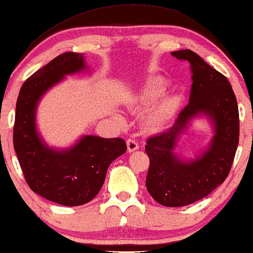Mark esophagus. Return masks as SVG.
Listing matches in <instances>:
<instances>
[{
  "label": "esophagus",
  "mask_w": 253,
  "mask_h": 253,
  "mask_svg": "<svg viewBox=\"0 0 253 253\" xmlns=\"http://www.w3.org/2000/svg\"><path fill=\"white\" fill-rule=\"evenodd\" d=\"M126 146H127V152H129V153H132L134 151H137V149L139 148L138 142L135 141L134 139H127Z\"/></svg>",
  "instance_id": "esophagus-1"
}]
</instances>
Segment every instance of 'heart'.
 Returning <instances> with one entry per match:
<instances>
[{
  "mask_svg": "<svg viewBox=\"0 0 253 253\" xmlns=\"http://www.w3.org/2000/svg\"><path fill=\"white\" fill-rule=\"evenodd\" d=\"M167 90V82L163 79H154L135 97V105L141 109H147L163 96ZM180 99L177 96H171L164 99L157 106L148 119V126L152 129H159L169 122L177 112Z\"/></svg>",
  "mask_w": 253,
  "mask_h": 253,
  "instance_id": "heart-1",
  "label": "heart"
}]
</instances>
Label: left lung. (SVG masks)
I'll return each mask as SVG.
<instances>
[{
    "instance_id": "8db88e82",
    "label": "left lung",
    "mask_w": 253,
    "mask_h": 253,
    "mask_svg": "<svg viewBox=\"0 0 253 253\" xmlns=\"http://www.w3.org/2000/svg\"><path fill=\"white\" fill-rule=\"evenodd\" d=\"M171 54L190 64L189 102L170 129L146 141L145 151L149 157L146 187L157 203L177 208L202 200L225 181L239 146L240 119L236 97L226 76L192 50ZM200 114L214 123L215 135L202 156L182 161L174 153L177 138L189 121Z\"/></svg>"
}]
</instances>
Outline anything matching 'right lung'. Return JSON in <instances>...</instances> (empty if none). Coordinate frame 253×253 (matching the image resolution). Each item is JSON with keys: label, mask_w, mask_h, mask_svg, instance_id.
I'll return each instance as SVG.
<instances>
[{"label": "right lung", "mask_w": 253, "mask_h": 253, "mask_svg": "<svg viewBox=\"0 0 253 253\" xmlns=\"http://www.w3.org/2000/svg\"><path fill=\"white\" fill-rule=\"evenodd\" d=\"M85 67L82 53L59 54L24 82L16 105L13 147L25 180L34 193L67 207L90 202L102 187L111 163L126 152L124 139L97 135H84L73 147L56 151L36 130L40 98L65 75Z\"/></svg>", "instance_id": "right-lung-1"}]
</instances>
